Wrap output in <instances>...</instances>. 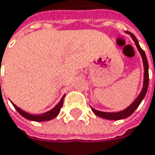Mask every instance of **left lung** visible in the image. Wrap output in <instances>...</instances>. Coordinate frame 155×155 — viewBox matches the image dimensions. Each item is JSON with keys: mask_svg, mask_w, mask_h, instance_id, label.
Here are the masks:
<instances>
[{"mask_svg": "<svg viewBox=\"0 0 155 155\" xmlns=\"http://www.w3.org/2000/svg\"><path fill=\"white\" fill-rule=\"evenodd\" d=\"M127 34L130 35V37L132 38V40H133L135 44H136V47L137 48V50L139 51V53L141 55V58H142V61H143V64H144V81H143V87H142L141 92L137 97V98L127 108H125L122 111L115 112V113H107V112H101V111L96 110V109H94L93 107L91 106L92 112L96 115H97V116H99L101 118H104V119L115 120H117L125 119V118L129 117L130 115H131L135 112V110L137 108V106L140 105V103L144 99V97H145V96L147 94V91L148 83H149V74H148V62L147 56H146V53H145V51L143 49H141V47L139 46L138 41L136 38V36L134 35L133 34L129 33V32H127Z\"/></svg>", "mask_w": 155, "mask_h": 155, "instance_id": "obj_1", "label": "left lung"}]
</instances>
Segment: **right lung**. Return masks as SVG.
Instances as JSON below:
<instances>
[{"label": "right lung", "mask_w": 155, "mask_h": 155, "mask_svg": "<svg viewBox=\"0 0 155 155\" xmlns=\"http://www.w3.org/2000/svg\"><path fill=\"white\" fill-rule=\"evenodd\" d=\"M64 96H65V94L62 97L61 100L58 102V104L55 106L54 108H52V109H51L50 111H49V112H46V113L41 114H28V113L25 112L24 110H22L21 108H19L18 106H16L15 104H13L12 102H11V103H12L13 106L16 108V110L21 114L24 118H25V119L27 120H34V121H45V120H49L54 119L55 117L58 116V114L59 112H60L61 107L63 106Z\"/></svg>", "instance_id": "1"}]
</instances>
